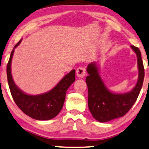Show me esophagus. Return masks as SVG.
Masks as SVG:
<instances>
[{
	"label": "esophagus",
	"instance_id": "1",
	"mask_svg": "<svg viewBox=\"0 0 149 149\" xmlns=\"http://www.w3.org/2000/svg\"><path fill=\"white\" fill-rule=\"evenodd\" d=\"M76 75L79 78H83L86 75V70L82 67H79L76 70Z\"/></svg>",
	"mask_w": 149,
	"mask_h": 149
}]
</instances>
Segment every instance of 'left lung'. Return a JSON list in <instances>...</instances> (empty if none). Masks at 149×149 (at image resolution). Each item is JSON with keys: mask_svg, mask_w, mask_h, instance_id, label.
<instances>
[{"mask_svg": "<svg viewBox=\"0 0 149 149\" xmlns=\"http://www.w3.org/2000/svg\"><path fill=\"white\" fill-rule=\"evenodd\" d=\"M131 48L137 56L138 79L135 87L129 93H111L100 77L96 63H91L87 67L88 75L86 82L88 90V108L94 118L100 122H107L125 116L139 95L144 81V69L140 50L133 45Z\"/></svg>", "mask_w": 149, "mask_h": 149, "instance_id": "1", "label": "left lung"}]
</instances>
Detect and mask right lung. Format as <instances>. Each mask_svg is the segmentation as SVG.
I'll list each match as a JSON object with an SVG mask.
<instances>
[{
    "instance_id": "right-lung-1",
    "label": "right lung",
    "mask_w": 149,
    "mask_h": 149,
    "mask_svg": "<svg viewBox=\"0 0 149 149\" xmlns=\"http://www.w3.org/2000/svg\"><path fill=\"white\" fill-rule=\"evenodd\" d=\"M22 40L15 46L7 66V75L12 97L18 107L32 118L37 120H49L56 117L63 106L66 92L75 80V71L73 70L47 93L30 95L24 93L15 84L11 75V65L14 49L19 45Z\"/></svg>"
}]
</instances>
